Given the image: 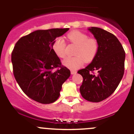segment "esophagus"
Wrapping results in <instances>:
<instances>
[{
    "label": "esophagus",
    "instance_id": "esophagus-1",
    "mask_svg": "<svg viewBox=\"0 0 134 134\" xmlns=\"http://www.w3.org/2000/svg\"><path fill=\"white\" fill-rule=\"evenodd\" d=\"M76 71H71V75H75V74L76 73Z\"/></svg>",
    "mask_w": 134,
    "mask_h": 134
}]
</instances>
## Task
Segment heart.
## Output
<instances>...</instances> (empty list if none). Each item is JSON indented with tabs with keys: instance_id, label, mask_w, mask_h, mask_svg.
<instances>
[{
	"instance_id": "1",
	"label": "heart",
	"mask_w": 134,
	"mask_h": 134,
	"mask_svg": "<svg viewBox=\"0 0 134 134\" xmlns=\"http://www.w3.org/2000/svg\"><path fill=\"white\" fill-rule=\"evenodd\" d=\"M67 40L77 45L74 57H68L63 61V65L74 71L83 65L84 61L90 62L94 58L98 51V42L94 38H90L86 34L74 30L67 34ZM66 43L61 37L56 38L52 44V49L55 54L63 58L65 56Z\"/></svg>"
}]
</instances>
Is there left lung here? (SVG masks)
<instances>
[{
	"instance_id": "1",
	"label": "left lung",
	"mask_w": 134,
	"mask_h": 134,
	"mask_svg": "<svg viewBox=\"0 0 134 134\" xmlns=\"http://www.w3.org/2000/svg\"><path fill=\"white\" fill-rule=\"evenodd\" d=\"M88 30L98 42V51L91 63L78 73L83 77L80 87L82 97L98 102L109 97L117 89L125 71V52L118 39L97 27ZM96 71L97 73L92 72Z\"/></svg>"
}]
</instances>
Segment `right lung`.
<instances>
[{
	"label": "right lung",
	"instance_id": "obj_1",
	"mask_svg": "<svg viewBox=\"0 0 134 134\" xmlns=\"http://www.w3.org/2000/svg\"><path fill=\"white\" fill-rule=\"evenodd\" d=\"M69 30H37L21 37L15 45L12 53L15 78L23 91L36 102H55L62 85L71 75L69 69L62 66L60 59L52 49L56 37ZM55 68L59 69L53 71Z\"/></svg>",
	"mask_w": 134,
	"mask_h": 134
}]
</instances>
